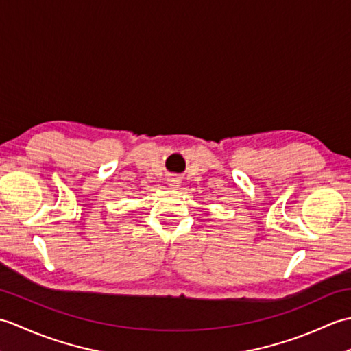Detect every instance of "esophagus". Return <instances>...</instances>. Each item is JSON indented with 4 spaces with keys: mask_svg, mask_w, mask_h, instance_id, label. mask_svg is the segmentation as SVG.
Instances as JSON below:
<instances>
[{
    "mask_svg": "<svg viewBox=\"0 0 351 351\" xmlns=\"http://www.w3.org/2000/svg\"><path fill=\"white\" fill-rule=\"evenodd\" d=\"M169 185L170 187H175V189H178L180 187V184H181V180L178 176H171V178H169Z\"/></svg>",
    "mask_w": 351,
    "mask_h": 351,
    "instance_id": "esophagus-1",
    "label": "esophagus"
}]
</instances>
